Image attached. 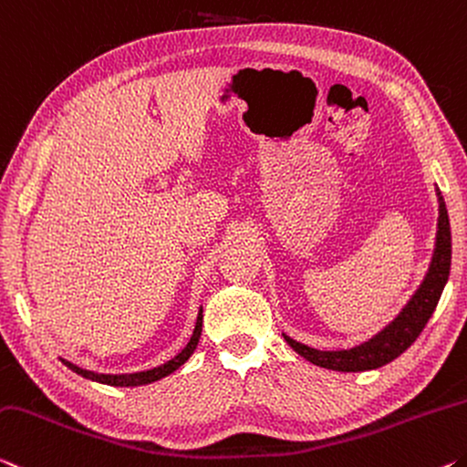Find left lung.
<instances>
[{"label":"left lung","instance_id":"8db88e82","mask_svg":"<svg viewBox=\"0 0 467 467\" xmlns=\"http://www.w3.org/2000/svg\"><path fill=\"white\" fill-rule=\"evenodd\" d=\"M439 196V232H437V248H434V256L428 269L426 279L422 281L418 292L411 297L410 304L403 308V312L397 317L391 325L383 328L379 335H374L370 341L362 343V346L341 349V351H320L315 348L297 343L296 339L284 335L285 341L292 346L297 354L304 356L306 360L323 366L328 370L339 372H360V370H372L380 368L395 358H400L411 343L418 339L422 333L428 318L432 317L434 308L441 300L442 287H445L449 279L451 269V225L447 206L442 201V194L437 190Z\"/></svg>","mask_w":467,"mask_h":467}]
</instances>
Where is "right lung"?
Instances as JSON below:
<instances>
[{
    "label": "right lung",
    "instance_id": "obj_1",
    "mask_svg": "<svg viewBox=\"0 0 467 467\" xmlns=\"http://www.w3.org/2000/svg\"><path fill=\"white\" fill-rule=\"evenodd\" d=\"M201 331H202V310L198 312V320H196V327H194V333L192 337H190L188 346L183 348L178 356L173 358V360L165 362L161 366H157V368L152 370H144V372H134V374H99L93 370H84L80 366H76L67 360H61L64 362L67 368L74 370L76 374H80L84 379H90V380H97V383H103V385H111V387H139V385H149L152 380H159L167 377V374H171L180 368V366L188 360L190 356H192V351L198 346V339H201Z\"/></svg>",
    "mask_w": 467,
    "mask_h": 467
}]
</instances>
